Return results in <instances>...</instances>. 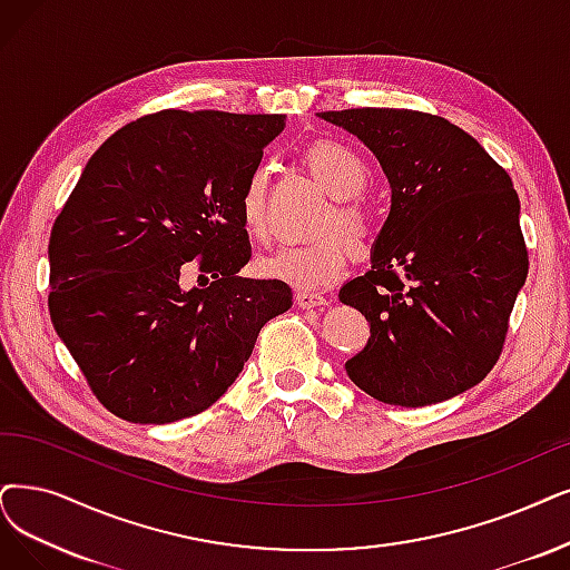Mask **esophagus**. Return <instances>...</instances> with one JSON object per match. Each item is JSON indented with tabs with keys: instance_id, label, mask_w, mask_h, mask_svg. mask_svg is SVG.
Masks as SVG:
<instances>
[{
	"instance_id": "1",
	"label": "esophagus",
	"mask_w": 570,
	"mask_h": 570,
	"mask_svg": "<svg viewBox=\"0 0 570 570\" xmlns=\"http://www.w3.org/2000/svg\"><path fill=\"white\" fill-rule=\"evenodd\" d=\"M297 304L302 308H315V306H325L327 299L317 292H297Z\"/></svg>"
}]
</instances>
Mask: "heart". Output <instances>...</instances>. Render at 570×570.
<instances>
[{
    "label": "heart",
    "mask_w": 570,
    "mask_h": 570,
    "mask_svg": "<svg viewBox=\"0 0 570 570\" xmlns=\"http://www.w3.org/2000/svg\"><path fill=\"white\" fill-rule=\"evenodd\" d=\"M304 164L317 185L334 198L317 224V234L327 236L278 247L276 253L257 262V271L264 278L281 281L302 292L338 281L353 259L347 244L351 242L357 253H364L372 247L379 232L372 206L360 196L370 185V168L357 151L344 142L321 140L304 151ZM240 219L249 236L257 240L268 238L266 173L262 168H255L245 179L240 191ZM334 230L342 236L334 235Z\"/></svg>",
    "instance_id": "1"
}]
</instances>
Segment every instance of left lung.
Segmentation results:
<instances>
[{
  "label": "left lung",
  "instance_id": "8db88e82",
  "mask_svg": "<svg viewBox=\"0 0 570 570\" xmlns=\"http://www.w3.org/2000/svg\"><path fill=\"white\" fill-rule=\"evenodd\" d=\"M317 117L357 135L393 189L372 268L338 292L372 332L346 362L351 381L400 406L472 389L503 353L529 273L510 175L435 114L360 107Z\"/></svg>",
  "mask_w": 570,
  "mask_h": 570
}]
</instances>
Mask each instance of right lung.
I'll list each match as a JSON object with an SVG mask.
<instances>
[{
  "label": "right lung",
  "instance_id": "right-lung-1",
  "mask_svg": "<svg viewBox=\"0 0 570 570\" xmlns=\"http://www.w3.org/2000/svg\"><path fill=\"white\" fill-rule=\"evenodd\" d=\"M283 114L164 109L90 156L51 229V323L90 391L130 423L215 404L259 330L292 306L281 281L240 278V191ZM197 259L204 282L181 291Z\"/></svg>",
  "mask_w": 570,
  "mask_h": 570
}]
</instances>
